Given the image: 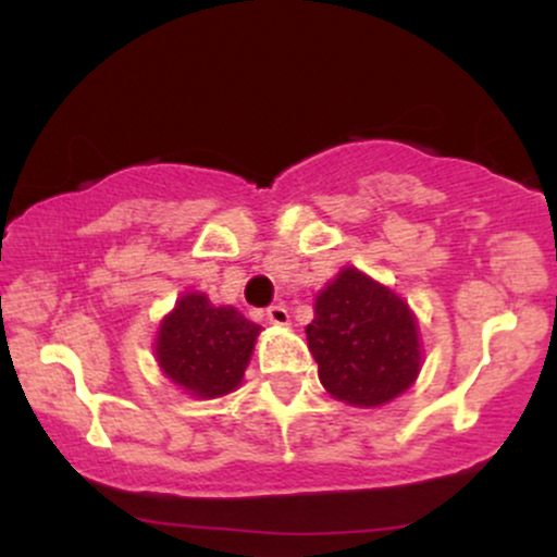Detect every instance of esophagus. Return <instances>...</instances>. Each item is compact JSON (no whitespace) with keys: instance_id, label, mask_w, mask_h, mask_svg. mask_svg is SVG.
Segmentation results:
<instances>
[{"instance_id":"obj_1","label":"esophagus","mask_w":557,"mask_h":557,"mask_svg":"<svg viewBox=\"0 0 557 557\" xmlns=\"http://www.w3.org/2000/svg\"><path fill=\"white\" fill-rule=\"evenodd\" d=\"M267 319H270V324L285 327V324L290 322V314H287V309L283 304H277V306H270V309H267Z\"/></svg>"}]
</instances>
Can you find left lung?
I'll return each mask as SVG.
<instances>
[{
	"label": "left lung",
	"mask_w": 557,
	"mask_h": 557,
	"mask_svg": "<svg viewBox=\"0 0 557 557\" xmlns=\"http://www.w3.org/2000/svg\"><path fill=\"white\" fill-rule=\"evenodd\" d=\"M306 341L324 389L356 408L385 406L421 372L417 314L398 293L356 267H343L317 293Z\"/></svg>",
	"instance_id": "8db88e82"
}]
</instances>
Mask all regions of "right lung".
<instances>
[{
  "mask_svg": "<svg viewBox=\"0 0 557 557\" xmlns=\"http://www.w3.org/2000/svg\"><path fill=\"white\" fill-rule=\"evenodd\" d=\"M259 332L235 306H214L207 293L185 290L159 322L154 359L190 398H222L240 387Z\"/></svg>",
  "mask_w": 557,
  "mask_h": 557,
  "instance_id": "1",
  "label": "right lung"
}]
</instances>
